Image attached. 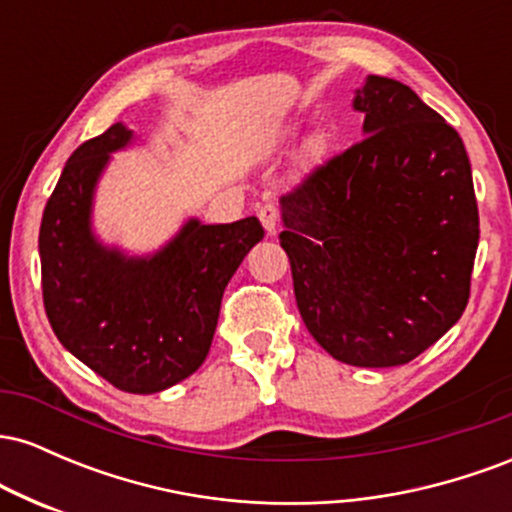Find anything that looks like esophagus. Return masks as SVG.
Listing matches in <instances>:
<instances>
[{
    "label": "esophagus",
    "mask_w": 512,
    "mask_h": 512,
    "mask_svg": "<svg viewBox=\"0 0 512 512\" xmlns=\"http://www.w3.org/2000/svg\"><path fill=\"white\" fill-rule=\"evenodd\" d=\"M260 221L267 231V236H276V226H279V209L274 204H264L260 207Z\"/></svg>",
    "instance_id": "1"
}]
</instances>
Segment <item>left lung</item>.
Segmentation results:
<instances>
[{
  "label": "left lung",
  "mask_w": 512,
  "mask_h": 512,
  "mask_svg": "<svg viewBox=\"0 0 512 512\" xmlns=\"http://www.w3.org/2000/svg\"><path fill=\"white\" fill-rule=\"evenodd\" d=\"M354 108L361 142L281 197V248L315 342L358 368L404 366L460 320L479 245L460 134L385 76Z\"/></svg>",
  "instance_id": "1"
}]
</instances>
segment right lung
<instances>
[{
  "mask_svg": "<svg viewBox=\"0 0 512 512\" xmlns=\"http://www.w3.org/2000/svg\"><path fill=\"white\" fill-rule=\"evenodd\" d=\"M129 142L132 129L117 122L69 156L40 223L43 303L64 349L117 390L154 395L204 363L223 291L264 228L255 216L190 219L156 255L105 248L91 231L93 192Z\"/></svg>",
  "mask_w": 512,
  "mask_h": 512,
  "instance_id": "1",
  "label": "right lung"
}]
</instances>
